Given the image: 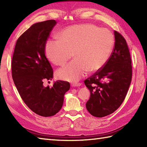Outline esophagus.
Returning <instances> with one entry per match:
<instances>
[{
	"label": "esophagus",
	"instance_id": "34e87169",
	"mask_svg": "<svg viewBox=\"0 0 147 147\" xmlns=\"http://www.w3.org/2000/svg\"><path fill=\"white\" fill-rule=\"evenodd\" d=\"M82 85V83H71V86L73 87H75V86H80Z\"/></svg>",
	"mask_w": 147,
	"mask_h": 147
}]
</instances>
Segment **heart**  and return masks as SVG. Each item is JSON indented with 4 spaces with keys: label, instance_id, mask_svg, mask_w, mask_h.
Masks as SVG:
<instances>
[{
    "label": "heart",
    "instance_id": "b5f03b06",
    "mask_svg": "<svg viewBox=\"0 0 147 147\" xmlns=\"http://www.w3.org/2000/svg\"><path fill=\"white\" fill-rule=\"evenodd\" d=\"M59 40H49L45 53L53 64L63 66L73 57L76 59L57 71L59 79L76 82L88 72L100 69L107 63L113 49L114 36L110 31L93 24L74 25L62 30Z\"/></svg>",
    "mask_w": 147,
    "mask_h": 147
}]
</instances>
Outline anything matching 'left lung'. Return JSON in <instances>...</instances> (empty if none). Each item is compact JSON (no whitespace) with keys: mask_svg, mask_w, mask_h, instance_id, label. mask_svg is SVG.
<instances>
[{"mask_svg":"<svg viewBox=\"0 0 147 147\" xmlns=\"http://www.w3.org/2000/svg\"><path fill=\"white\" fill-rule=\"evenodd\" d=\"M114 36V47L107 63L84 81L90 92L86 107L96 117L113 113L120 107L131 82V59L126 41L116 31Z\"/></svg>","mask_w":147,"mask_h":147,"instance_id":"1","label":"left lung"}]
</instances>
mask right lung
<instances>
[{
	"label": "right lung",
	"mask_w": 147,
	"mask_h": 147,
	"mask_svg": "<svg viewBox=\"0 0 147 147\" xmlns=\"http://www.w3.org/2000/svg\"><path fill=\"white\" fill-rule=\"evenodd\" d=\"M57 23L54 20L33 24L19 37L12 59V77L21 98L31 110L50 117L61 110L67 82L58 80L51 88L43 82L51 80L53 69L45 53V45Z\"/></svg>",
	"instance_id": "right-lung-1"
}]
</instances>
